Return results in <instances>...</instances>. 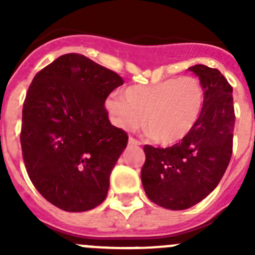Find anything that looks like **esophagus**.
Here are the masks:
<instances>
[{"mask_svg":"<svg viewBox=\"0 0 255 255\" xmlns=\"http://www.w3.org/2000/svg\"><path fill=\"white\" fill-rule=\"evenodd\" d=\"M129 144H130V145H140L141 143L139 140H136V139L132 138V136H130V138H129Z\"/></svg>","mask_w":255,"mask_h":255,"instance_id":"esophagus-1","label":"esophagus"}]
</instances>
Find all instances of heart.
<instances>
[{
    "mask_svg": "<svg viewBox=\"0 0 255 255\" xmlns=\"http://www.w3.org/2000/svg\"><path fill=\"white\" fill-rule=\"evenodd\" d=\"M204 106V91L194 76H180L147 85H131L123 97L106 101L112 123L123 130L143 124L150 138L170 145L188 136Z\"/></svg>",
    "mask_w": 255,
    "mask_h": 255,
    "instance_id": "obj_1",
    "label": "heart"
}]
</instances>
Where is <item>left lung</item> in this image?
Returning a JSON list of instances; mask_svg holds the SVG:
<instances>
[{"mask_svg":"<svg viewBox=\"0 0 255 255\" xmlns=\"http://www.w3.org/2000/svg\"><path fill=\"white\" fill-rule=\"evenodd\" d=\"M204 106L188 136L170 148L145 145L141 184L157 206L172 211L190 208L215 190L233 154V87L217 69L194 65Z\"/></svg>","mask_w":255,"mask_h":255,"instance_id":"8db88e82","label":"left lung"}]
</instances>
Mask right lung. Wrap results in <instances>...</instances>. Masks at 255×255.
<instances>
[{"label":"right lung","mask_w":255,"mask_h":255,"mask_svg":"<svg viewBox=\"0 0 255 255\" xmlns=\"http://www.w3.org/2000/svg\"><path fill=\"white\" fill-rule=\"evenodd\" d=\"M120 75L79 53L56 58L34 76L22 106L20 143L26 172L49 203L67 212L96 208L128 145L106 98Z\"/></svg>","instance_id":"right-lung-1"}]
</instances>
